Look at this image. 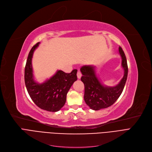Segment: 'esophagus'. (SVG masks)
I'll return each mask as SVG.
<instances>
[{
    "instance_id": "34e87169",
    "label": "esophagus",
    "mask_w": 152,
    "mask_h": 152,
    "mask_svg": "<svg viewBox=\"0 0 152 152\" xmlns=\"http://www.w3.org/2000/svg\"><path fill=\"white\" fill-rule=\"evenodd\" d=\"M77 77H78V79H80V78H81V77H82V74H81V72H80V71H78V72H77Z\"/></svg>"
}]
</instances>
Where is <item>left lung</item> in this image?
Wrapping results in <instances>:
<instances>
[{"label": "left lung", "instance_id": "left-lung-1", "mask_svg": "<svg viewBox=\"0 0 152 152\" xmlns=\"http://www.w3.org/2000/svg\"><path fill=\"white\" fill-rule=\"evenodd\" d=\"M121 56V66L124 69V76L118 85L107 87L102 85L97 77L95 66L84 65L81 67V80L85 86L84 101L91 109L97 110L107 108L117 101L124 89L128 77V65L126 56L121 47H119Z\"/></svg>", "mask_w": 152, "mask_h": 152}]
</instances>
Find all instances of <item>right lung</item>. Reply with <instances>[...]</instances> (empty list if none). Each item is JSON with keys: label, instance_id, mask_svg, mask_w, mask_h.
I'll return each instance as SVG.
<instances>
[{"label": "right lung", "instance_id": "add662e5", "mask_svg": "<svg viewBox=\"0 0 152 152\" xmlns=\"http://www.w3.org/2000/svg\"><path fill=\"white\" fill-rule=\"evenodd\" d=\"M40 43H36L30 50L24 70V81L30 97L39 108L50 112L58 111L65 105L66 94L77 80V70L70 74L58 70L50 79L39 83L34 80L32 58L34 50Z\"/></svg>", "mask_w": 152, "mask_h": 152}]
</instances>
